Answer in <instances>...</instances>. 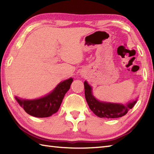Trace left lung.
<instances>
[{"label": "left lung", "instance_id": "left-lung-1", "mask_svg": "<svg viewBox=\"0 0 154 154\" xmlns=\"http://www.w3.org/2000/svg\"><path fill=\"white\" fill-rule=\"evenodd\" d=\"M85 95L90 109L93 113L100 118L114 119L122 117L127 114L130 109H132L137 100L130 102L126 105L119 103L101 102L94 97L92 94V88L87 81L84 82Z\"/></svg>", "mask_w": 154, "mask_h": 154}]
</instances>
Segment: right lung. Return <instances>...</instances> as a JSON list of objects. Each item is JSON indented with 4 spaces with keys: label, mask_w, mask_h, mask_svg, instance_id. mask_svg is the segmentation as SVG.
<instances>
[{
    "label": "right lung",
    "mask_w": 154,
    "mask_h": 154,
    "mask_svg": "<svg viewBox=\"0 0 154 154\" xmlns=\"http://www.w3.org/2000/svg\"><path fill=\"white\" fill-rule=\"evenodd\" d=\"M72 82V78L62 81L51 93L40 99L24 100L17 97H15V99L30 115L38 118L50 116L60 109L65 94L70 89Z\"/></svg>",
    "instance_id": "obj_1"
}]
</instances>
